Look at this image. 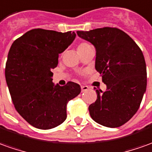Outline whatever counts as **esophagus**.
Segmentation results:
<instances>
[{"mask_svg":"<svg viewBox=\"0 0 152 152\" xmlns=\"http://www.w3.org/2000/svg\"><path fill=\"white\" fill-rule=\"evenodd\" d=\"M89 88L88 86H85V85H82L81 86V89H82V92H85V91H87V90Z\"/></svg>","mask_w":152,"mask_h":152,"instance_id":"obj_1","label":"esophagus"}]
</instances>
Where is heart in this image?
Instances as JSON below:
<instances>
[{
    "label": "heart",
    "instance_id": "b5f03b06",
    "mask_svg": "<svg viewBox=\"0 0 152 152\" xmlns=\"http://www.w3.org/2000/svg\"><path fill=\"white\" fill-rule=\"evenodd\" d=\"M89 45L88 44H87V43H81V44H79L78 46V49H82V48H84V47H86V46Z\"/></svg>",
    "mask_w": 152,
    "mask_h": 152
}]
</instances>
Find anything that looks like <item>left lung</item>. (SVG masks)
<instances>
[{
    "label": "left lung",
    "instance_id": "1",
    "mask_svg": "<svg viewBox=\"0 0 152 152\" xmlns=\"http://www.w3.org/2000/svg\"><path fill=\"white\" fill-rule=\"evenodd\" d=\"M80 38L96 49L95 69L107 85L105 92L88 107L91 118L98 124L118 127L137 112L146 90V67L142 51L124 31L104 27L77 31Z\"/></svg>",
    "mask_w": 152,
    "mask_h": 152
}]
</instances>
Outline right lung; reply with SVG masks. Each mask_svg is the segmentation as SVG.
I'll use <instances>...</instances> for the list:
<instances>
[{"mask_svg": "<svg viewBox=\"0 0 152 152\" xmlns=\"http://www.w3.org/2000/svg\"><path fill=\"white\" fill-rule=\"evenodd\" d=\"M76 37L43 29L31 30L10 47L6 64V80L18 113L31 126L48 130L60 125L67 118L68 102L81 92L79 84H54L51 70L58 65L63 53Z\"/></svg>", "mask_w": 152, "mask_h": 152, "instance_id": "obj_1", "label": "right lung"}]
</instances>
